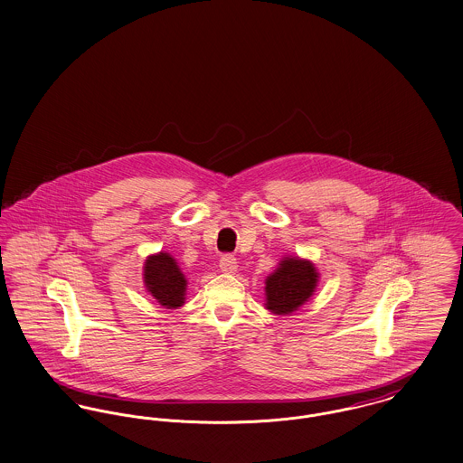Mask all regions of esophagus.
<instances>
[{"label":"esophagus","instance_id":"esophagus-1","mask_svg":"<svg viewBox=\"0 0 463 463\" xmlns=\"http://www.w3.org/2000/svg\"><path fill=\"white\" fill-rule=\"evenodd\" d=\"M219 269L221 272L224 274H235L239 270V265H237V258L233 254H224L219 261Z\"/></svg>","mask_w":463,"mask_h":463}]
</instances>
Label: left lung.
<instances>
[{
  "mask_svg": "<svg viewBox=\"0 0 463 463\" xmlns=\"http://www.w3.org/2000/svg\"><path fill=\"white\" fill-rule=\"evenodd\" d=\"M319 282L316 265L300 256H284L278 269L265 279V308L276 316H289L307 304Z\"/></svg>",
  "mask_w": 463,
  "mask_h": 463,
  "instance_id": "obj_1",
  "label": "left lung"
}]
</instances>
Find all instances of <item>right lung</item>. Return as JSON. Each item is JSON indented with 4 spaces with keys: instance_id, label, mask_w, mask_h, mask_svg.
Here are the masks:
<instances>
[{
    "instance_id": "1",
    "label": "right lung",
    "mask_w": 463,
    "mask_h": 463,
    "mask_svg": "<svg viewBox=\"0 0 463 463\" xmlns=\"http://www.w3.org/2000/svg\"><path fill=\"white\" fill-rule=\"evenodd\" d=\"M144 286L156 302L165 308H179L184 306L187 279L177 260L159 250L149 254L144 261Z\"/></svg>"
}]
</instances>
